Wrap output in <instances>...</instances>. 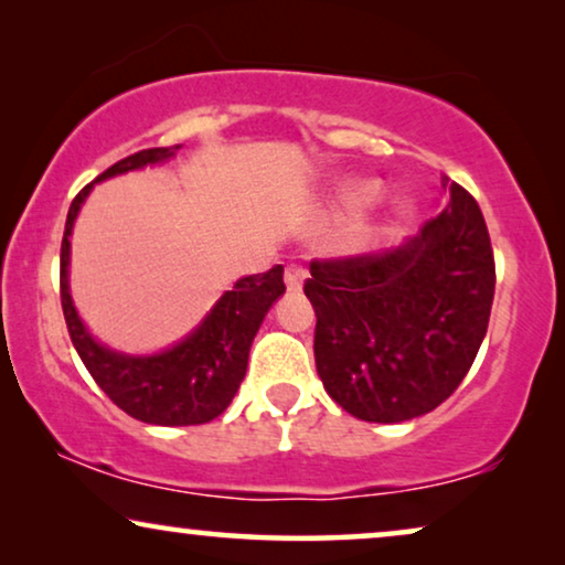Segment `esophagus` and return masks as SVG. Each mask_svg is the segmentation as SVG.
Listing matches in <instances>:
<instances>
[{
  "mask_svg": "<svg viewBox=\"0 0 565 565\" xmlns=\"http://www.w3.org/2000/svg\"><path fill=\"white\" fill-rule=\"evenodd\" d=\"M305 278H307V268L302 266V263H289V266L284 268V281H287L289 291L302 289Z\"/></svg>",
  "mask_w": 565,
  "mask_h": 565,
  "instance_id": "1",
  "label": "esophagus"
}]
</instances>
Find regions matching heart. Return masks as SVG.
Returning a JSON list of instances; mask_svg holds the SVG:
<instances>
[{
	"instance_id": "b5f03b06",
	"label": "heart",
	"mask_w": 565,
	"mask_h": 565,
	"mask_svg": "<svg viewBox=\"0 0 565 565\" xmlns=\"http://www.w3.org/2000/svg\"><path fill=\"white\" fill-rule=\"evenodd\" d=\"M343 195L351 206L372 204V201L380 195V183L377 180H356V183L345 185Z\"/></svg>"
}]
</instances>
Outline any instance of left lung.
<instances>
[{
	"mask_svg": "<svg viewBox=\"0 0 565 565\" xmlns=\"http://www.w3.org/2000/svg\"><path fill=\"white\" fill-rule=\"evenodd\" d=\"M310 274L315 364L343 411L401 424L460 387L486 338L495 289L486 220L462 185L449 183L445 212L397 250L315 258Z\"/></svg>",
	"mask_w": 565,
	"mask_h": 565,
	"instance_id": "1",
	"label": "left lung"
}]
</instances>
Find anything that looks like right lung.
<instances>
[{
	"label": "right lung",
	"instance_id": "add662e5",
	"mask_svg": "<svg viewBox=\"0 0 565 565\" xmlns=\"http://www.w3.org/2000/svg\"><path fill=\"white\" fill-rule=\"evenodd\" d=\"M180 149L152 147L137 154L124 157L97 180L120 175L145 164L162 162ZM93 183L74 195L62 239V310L66 330L77 349L82 364L93 374L97 387L129 413L131 418L154 426H199L214 420L227 411L232 397L239 390V382L247 370V353L255 333H258L268 307L287 291L284 287V266H274L266 274L245 276L224 291L220 302L206 320L172 349L154 353V356H124L105 345L95 343L74 310L66 281L70 266V235L77 220L82 201L87 199Z\"/></svg>",
	"mask_w": 565,
	"mask_h": 565
}]
</instances>
